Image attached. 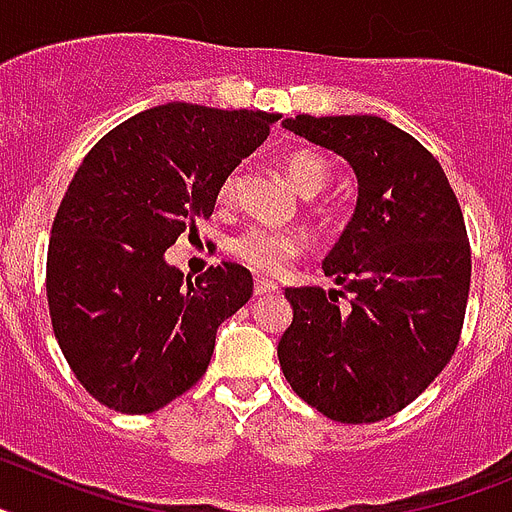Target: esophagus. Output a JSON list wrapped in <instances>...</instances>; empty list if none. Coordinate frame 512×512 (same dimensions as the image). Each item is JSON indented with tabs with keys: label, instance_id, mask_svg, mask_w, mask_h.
I'll return each mask as SVG.
<instances>
[{
	"label": "esophagus",
	"instance_id": "obj_1",
	"mask_svg": "<svg viewBox=\"0 0 512 512\" xmlns=\"http://www.w3.org/2000/svg\"><path fill=\"white\" fill-rule=\"evenodd\" d=\"M271 292H277V284L269 282V279H256V284H253V295L261 297L271 295Z\"/></svg>",
	"mask_w": 512,
	"mask_h": 512
}]
</instances>
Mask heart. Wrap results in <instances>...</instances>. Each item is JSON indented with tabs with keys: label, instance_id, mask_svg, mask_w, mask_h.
I'll return each mask as SVG.
<instances>
[{
	"label": "heart",
	"instance_id": "b5f03b06",
	"mask_svg": "<svg viewBox=\"0 0 512 512\" xmlns=\"http://www.w3.org/2000/svg\"><path fill=\"white\" fill-rule=\"evenodd\" d=\"M287 174L289 182L305 197L323 192L328 187L333 169H330L328 158H323L315 151H297L287 158ZM235 187H238V174H228L225 182L220 184V200H233ZM307 241L300 230H282V228H266V225H251L241 235H235L230 243V253L235 259L246 264L248 269L264 277H277L305 251Z\"/></svg>",
	"mask_w": 512,
	"mask_h": 512
}]
</instances>
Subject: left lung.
<instances>
[{
  "mask_svg": "<svg viewBox=\"0 0 512 512\" xmlns=\"http://www.w3.org/2000/svg\"><path fill=\"white\" fill-rule=\"evenodd\" d=\"M282 125L346 158L359 200L323 261L341 289H284L292 325L279 364L318 413L377 423L410 405L454 356L472 279L464 215L436 158L382 117L297 115ZM346 294L352 302L341 308Z\"/></svg>",
  "mask_w": 512,
  "mask_h": 512,
  "instance_id": "obj_1",
  "label": "left lung"
}]
</instances>
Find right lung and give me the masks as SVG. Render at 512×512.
Listing matches in <instances>:
<instances>
[{
    "mask_svg": "<svg viewBox=\"0 0 512 512\" xmlns=\"http://www.w3.org/2000/svg\"><path fill=\"white\" fill-rule=\"evenodd\" d=\"M279 117L158 104L76 169L53 220L45 292L71 372L102 405L153 413L207 372L220 323L251 300V271L223 261L192 282L164 253L212 215L225 176Z\"/></svg>",
    "mask_w": 512,
    "mask_h": 512,
    "instance_id": "obj_1",
    "label": "right lung"
}]
</instances>
